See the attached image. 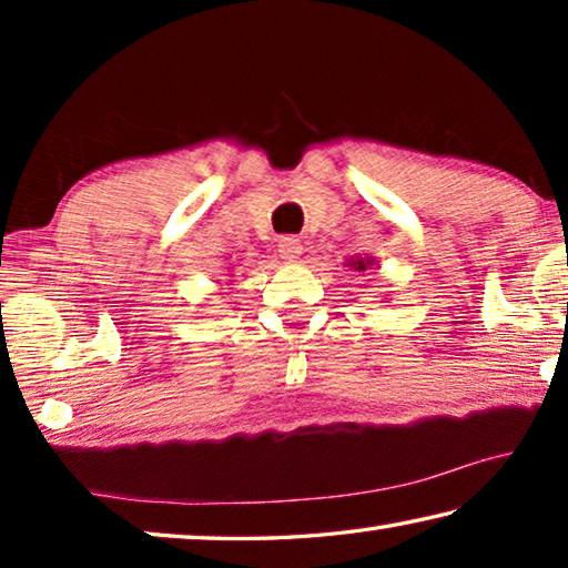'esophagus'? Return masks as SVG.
Segmentation results:
<instances>
[{
  "instance_id": "34e87169",
  "label": "esophagus",
  "mask_w": 568,
  "mask_h": 568,
  "mask_svg": "<svg viewBox=\"0 0 568 568\" xmlns=\"http://www.w3.org/2000/svg\"><path fill=\"white\" fill-rule=\"evenodd\" d=\"M301 253H303V245H301V240H297V237L285 235V237L277 240V255H281L285 263H295L297 257H301Z\"/></svg>"
}]
</instances>
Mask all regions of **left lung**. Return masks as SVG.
<instances>
[{"mask_svg": "<svg viewBox=\"0 0 568 568\" xmlns=\"http://www.w3.org/2000/svg\"><path fill=\"white\" fill-rule=\"evenodd\" d=\"M345 265L351 267V271H358V273H365L368 271L371 265H376V261H373V257H351V261H345Z\"/></svg>", "mask_w": 568, "mask_h": 568, "instance_id": "8db88e82", "label": "left lung"}]
</instances>
